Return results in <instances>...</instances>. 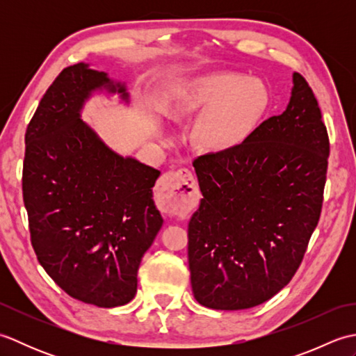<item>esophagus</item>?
Masks as SVG:
<instances>
[{"label":"esophagus","instance_id":"1","mask_svg":"<svg viewBox=\"0 0 356 356\" xmlns=\"http://www.w3.org/2000/svg\"><path fill=\"white\" fill-rule=\"evenodd\" d=\"M199 197L197 182L188 170H177L163 174L157 184L156 202L163 213L184 217L195 207Z\"/></svg>","mask_w":356,"mask_h":356}]
</instances>
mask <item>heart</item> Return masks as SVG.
Wrapping results in <instances>:
<instances>
[{
	"instance_id": "1",
	"label": "heart",
	"mask_w": 356,
	"mask_h": 356,
	"mask_svg": "<svg viewBox=\"0 0 356 356\" xmlns=\"http://www.w3.org/2000/svg\"><path fill=\"white\" fill-rule=\"evenodd\" d=\"M268 88L259 78L217 72L191 79L179 88L170 107L177 119H197L193 139L209 153L241 145L268 108Z\"/></svg>"
}]
</instances>
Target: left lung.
Wrapping results in <instances>:
<instances>
[{"label": "left lung", "instance_id": "obj_1", "mask_svg": "<svg viewBox=\"0 0 356 356\" xmlns=\"http://www.w3.org/2000/svg\"><path fill=\"white\" fill-rule=\"evenodd\" d=\"M280 116L231 151L194 161L203 194L188 225L194 298L241 311L274 297L297 272L318 223L329 138L306 79L292 74Z\"/></svg>", "mask_w": 356, "mask_h": 356}]
</instances>
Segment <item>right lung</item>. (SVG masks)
I'll return each instance as SVG.
<instances>
[{"mask_svg": "<svg viewBox=\"0 0 356 356\" xmlns=\"http://www.w3.org/2000/svg\"><path fill=\"white\" fill-rule=\"evenodd\" d=\"M96 95L130 107L122 81L87 63L49 87L26 131L22 195L38 261L70 297L97 307L131 301L142 257L161 231V171L122 156L82 119Z\"/></svg>", "mask_w": 356, "mask_h": 356, "instance_id": "1", "label": "right lung"}]
</instances>
